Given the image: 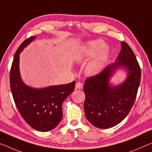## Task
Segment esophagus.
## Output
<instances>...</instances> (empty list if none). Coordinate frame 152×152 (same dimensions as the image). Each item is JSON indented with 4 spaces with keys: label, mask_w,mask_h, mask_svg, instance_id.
<instances>
[{
    "label": "esophagus",
    "mask_w": 152,
    "mask_h": 152,
    "mask_svg": "<svg viewBox=\"0 0 152 152\" xmlns=\"http://www.w3.org/2000/svg\"><path fill=\"white\" fill-rule=\"evenodd\" d=\"M75 88L77 89H82L83 88V84L82 83L79 82V81H77L75 84Z\"/></svg>",
    "instance_id": "obj_1"
}]
</instances>
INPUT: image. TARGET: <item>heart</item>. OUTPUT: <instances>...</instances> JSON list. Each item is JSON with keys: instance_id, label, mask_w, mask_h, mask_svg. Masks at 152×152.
<instances>
[{"instance_id": "heart-1", "label": "heart", "mask_w": 152, "mask_h": 152, "mask_svg": "<svg viewBox=\"0 0 152 152\" xmlns=\"http://www.w3.org/2000/svg\"><path fill=\"white\" fill-rule=\"evenodd\" d=\"M110 50L102 40H94L83 45L75 56V61L81 63L87 58L95 56L86 65L85 71L89 75L100 73L108 61Z\"/></svg>"}]
</instances>
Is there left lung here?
Listing matches in <instances>:
<instances>
[{
    "label": "left lung",
    "mask_w": 152,
    "mask_h": 152,
    "mask_svg": "<svg viewBox=\"0 0 152 152\" xmlns=\"http://www.w3.org/2000/svg\"><path fill=\"white\" fill-rule=\"evenodd\" d=\"M116 62L105 67L96 75L86 79L84 112L95 127L106 129L120 123L129 113L136 99L141 81V69L136 56L126 43H121ZM127 71L125 81L112 86L109 80L116 69Z\"/></svg>",
    "instance_id": "left-lung-1"
}]
</instances>
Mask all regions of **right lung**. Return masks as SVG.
<instances>
[{"label":"right lung","instance_id":"add662e5","mask_svg":"<svg viewBox=\"0 0 152 152\" xmlns=\"http://www.w3.org/2000/svg\"><path fill=\"white\" fill-rule=\"evenodd\" d=\"M35 38L26 39L16 51L10 71V87L15 105L28 124L38 131L48 132L61 121L62 103L74 91L75 81L40 89L23 82L20 73V53Z\"/></svg>","mask_w":152,"mask_h":152}]
</instances>
